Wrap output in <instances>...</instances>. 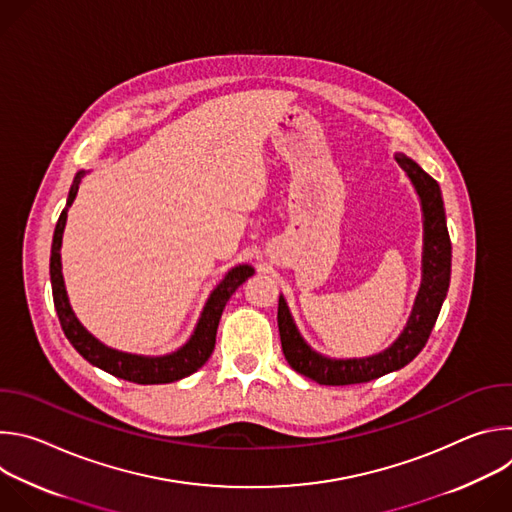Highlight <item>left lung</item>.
I'll list each match as a JSON object with an SVG mask.
<instances>
[{
	"label": "left lung",
	"instance_id": "8db88e82",
	"mask_svg": "<svg viewBox=\"0 0 512 512\" xmlns=\"http://www.w3.org/2000/svg\"><path fill=\"white\" fill-rule=\"evenodd\" d=\"M395 160L413 182L423 210L421 287L417 291L413 312L401 336L387 350L367 358H328L306 344L294 324V318L289 314L283 296H279L277 326L285 360L296 373L320 385L369 383L387 373L403 369L425 346L446 300L452 271V243L448 235L440 184L427 172H423L411 158L395 154Z\"/></svg>",
	"mask_w": 512,
	"mask_h": 512
}]
</instances>
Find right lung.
I'll return each mask as SVG.
<instances>
[{
  "instance_id": "obj_1",
  "label": "right lung",
  "mask_w": 512,
  "mask_h": 512,
  "mask_svg": "<svg viewBox=\"0 0 512 512\" xmlns=\"http://www.w3.org/2000/svg\"><path fill=\"white\" fill-rule=\"evenodd\" d=\"M85 172L81 170L75 180H72L68 198H66V208L60 212L58 223L54 229L52 237V251H50V281H52V298H54V308L60 320V326L64 330V336L68 342L77 348V352L89 360L95 367L101 371L137 383V385H162V383H174L180 381L192 373H196L202 364L210 358L216 342V328L218 322H221L223 310L229 302V298L235 294V289L255 273L251 265H237L233 267L225 279L218 283L210 298L206 300V306L200 314V320L194 328V334L190 340L178 348L172 354L164 356H141V354H129L121 352L115 348L105 346L99 342L93 334L85 330V326L77 320L75 312H72L68 304V296L64 289V279H62V263H60V247H62V233L66 225V210L75 200L79 192V184Z\"/></svg>"
}]
</instances>
